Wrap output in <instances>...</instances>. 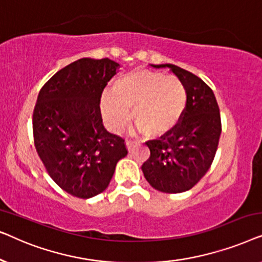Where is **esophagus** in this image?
Returning a JSON list of instances; mask_svg holds the SVG:
<instances>
[{
	"instance_id": "esophagus-1",
	"label": "esophagus",
	"mask_w": 262,
	"mask_h": 262,
	"mask_svg": "<svg viewBox=\"0 0 262 262\" xmlns=\"http://www.w3.org/2000/svg\"><path fill=\"white\" fill-rule=\"evenodd\" d=\"M135 144H136L135 141H130V139H127V141H126V146H127L128 151H130V150H132V148H134Z\"/></svg>"
}]
</instances>
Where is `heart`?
<instances>
[{"instance_id": "1", "label": "heart", "mask_w": 262, "mask_h": 262, "mask_svg": "<svg viewBox=\"0 0 262 262\" xmlns=\"http://www.w3.org/2000/svg\"><path fill=\"white\" fill-rule=\"evenodd\" d=\"M113 92L100 101L107 128L119 132L134 119L149 137H162L174 130L184 117L187 93L175 76L150 70H135L117 77Z\"/></svg>"}]
</instances>
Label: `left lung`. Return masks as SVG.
<instances>
[{
  "mask_svg": "<svg viewBox=\"0 0 262 262\" xmlns=\"http://www.w3.org/2000/svg\"><path fill=\"white\" fill-rule=\"evenodd\" d=\"M152 67L169 68L182 82L187 106L173 131L146 142L150 157L142 170L157 191L181 193L191 189L211 167L222 132L220 107L212 89L194 74L174 64Z\"/></svg>",
  "mask_w": 262,
  "mask_h": 262,
  "instance_id": "1",
  "label": "left lung"
}]
</instances>
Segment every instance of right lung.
<instances>
[{
  "mask_svg": "<svg viewBox=\"0 0 262 262\" xmlns=\"http://www.w3.org/2000/svg\"><path fill=\"white\" fill-rule=\"evenodd\" d=\"M120 66L108 58H81L53 75L33 112L34 145L60 188L88 199L105 191L125 141L103 127L100 100Z\"/></svg>",
  "mask_w": 262,
  "mask_h": 262,
  "instance_id": "right-lung-1",
  "label": "right lung"
}]
</instances>
